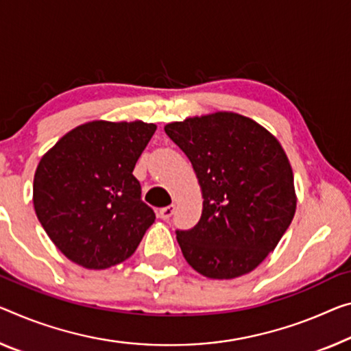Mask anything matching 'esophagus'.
I'll return each instance as SVG.
<instances>
[{"label":"esophagus","instance_id":"esophagus-1","mask_svg":"<svg viewBox=\"0 0 351 351\" xmlns=\"http://www.w3.org/2000/svg\"><path fill=\"white\" fill-rule=\"evenodd\" d=\"M174 210H176L174 204H171V206H168V207L160 208V212H158L160 218H161V219H169V218L172 217V213H174Z\"/></svg>","mask_w":351,"mask_h":351}]
</instances>
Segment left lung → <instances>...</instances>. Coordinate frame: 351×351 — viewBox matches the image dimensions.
<instances>
[{
  "mask_svg": "<svg viewBox=\"0 0 351 351\" xmlns=\"http://www.w3.org/2000/svg\"><path fill=\"white\" fill-rule=\"evenodd\" d=\"M190 158L202 215L177 230L185 261L210 279H234L265 261L296 210L293 171L281 143L261 123L232 111L165 125Z\"/></svg>",
  "mask_w": 351,
  "mask_h": 351,
  "instance_id": "1",
  "label": "left lung"
}]
</instances>
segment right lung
Instances as JSON below:
<instances>
[{"label":"right lung","mask_w":351,"mask_h":351,"mask_svg":"<svg viewBox=\"0 0 351 351\" xmlns=\"http://www.w3.org/2000/svg\"><path fill=\"white\" fill-rule=\"evenodd\" d=\"M155 130L143 121L86 122L40 158L32 204L69 261L105 269L136 251L155 213L141 201L133 169Z\"/></svg>","instance_id":"add662e5"}]
</instances>
